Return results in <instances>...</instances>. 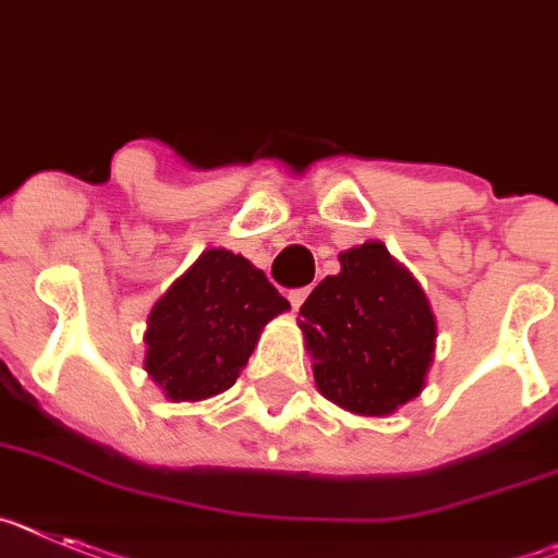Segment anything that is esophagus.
<instances>
[{"label":"esophagus","instance_id":"1","mask_svg":"<svg viewBox=\"0 0 558 558\" xmlns=\"http://www.w3.org/2000/svg\"><path fill=\"white\" fill-rule=\"evenodd\" d=\"M306 298H308V286H306V289H294V292L289 294V300H292L294 308L303 306V303H306Z\"/></svg>","mask_w":558,"mask_h":558}]
</instances>
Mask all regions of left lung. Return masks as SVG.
Wrapping results in <instances>:
<instances>
[{
    "label": "left lung",
    "instance_id": "8db88e82",
    "mask_svg": "<svg viewBox=\"0 0 558 558\" xmlns=\"http://www.w3.org/2000/svg\"><path fill=\"white\" fill-rule=\"evenodd\" d=\"M339 264L300 306L314 381L342 410L390 415L424 390L435 353L433 308L381 241L339 252Z\"/></svg>",
    "mask_w": 558,
    "mask_h": 558
}]
</instances>
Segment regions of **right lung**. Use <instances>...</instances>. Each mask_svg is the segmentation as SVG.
Here are the masks:
<instances>
[{"label":"right lung","instance_id":"1","mask_svg":"<svg viewBox=\"0 0 558 558\" xmlns=\"http://www.w3.org/2000/svg\"><path fill=\"white\" fill-rule=\"evenodd\" d=\"M286 308L289 300L244 255L205 250L148 314L145 371L171 401L225 393Z\"/></svg>","mask_w":558,"mask_h":558}]
</instances>
